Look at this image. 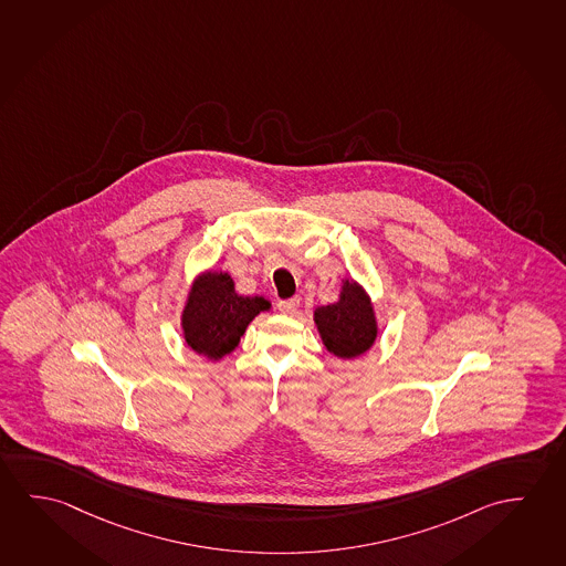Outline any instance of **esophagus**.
<instances>
[{"label": "esophagus", "instance_id": "34e87169", "mask_svg": "<svg viewBox=\"0 0 566 566\" xmlns=\"http://www.w3.org/2000/svg\"><path fill=\"white\" fill-rule=\"evenodd\" d=\"M298 305H301V301H298V298H287V301H279V313L295 314L296 308H298Z\"/></svg>", "mask_w": 566, "mask_h": 566}]
</instances>
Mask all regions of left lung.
<instances>
[{"instance_id": "1", "label": "left lung", "mask_w": 566, "mask_h": 566, "mask_svg": "<svg viewBox=\"0 0 566 566\" xmlns=\"http://www.w3.org/2000/svg\"><path fill=\"white\" fill-rule=\"evenodd\" d=\"M314 323L324 348L338 358H358L377 338L374 305L364 287L350 279L342 281L340 298L336 303L314 311Z\"/></svg>"}]
</instances>
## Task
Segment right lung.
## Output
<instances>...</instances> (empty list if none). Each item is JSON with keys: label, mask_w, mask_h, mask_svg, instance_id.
Masks as SVG:
<instances>
[{"label": "right lung", "mask_w": 566, "mask_h": 566, "mask_svg": "<svg viewBox=\"0 0 566 566\" xmlns=\"http://www.w3.org/2000/svg\"><path fill=\"white\" fill-rule=\"evenodd\" d=\"M270 308L263 296L238 295L224 271H207L195 279L187 296L180 316L182 336L200 356L224 358L240 344L248 324Z\"/></svg>", "instance_id": "right-lung-1"}]
</instances>
